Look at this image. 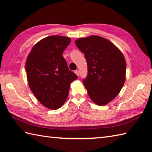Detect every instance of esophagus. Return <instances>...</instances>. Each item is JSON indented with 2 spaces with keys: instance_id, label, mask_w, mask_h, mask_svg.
<instances>
[{
  "instance_id": "obj_1",
  "label": "esophagus",
  "mask_w": 152,
  "mask_h": 152,
  "mask_svg": "<svg viewBox=\"0 0 152 152\" xmlns=\"http://www.w3.org/2000/svg\"><path fill=\"white\" fill-rule=\"evenodd\" d=\"M75 74H76L77 76H79V75H80V72H79V70H76V71H75Z\"/></svg>"
}]
</instances>
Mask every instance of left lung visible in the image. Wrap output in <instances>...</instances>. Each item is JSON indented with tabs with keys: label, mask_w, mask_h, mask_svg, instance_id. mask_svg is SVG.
Masks as SVG:
<instances>
[{
	"label": "left lung",
	"mask_w": 152,
	"mask_h": 152,
	"mask_svg": "<svg viewBox=\"0 0 152 152\" xmlns=\"http://www.w3.org/2000/svg\"><path fill=\"white\" fill-rule=\"evenodd\" d=\"M75 44L84 53L88 63V76L83 83L90 99L97 105L107 104L124 85V54L110 41L95 35L78 38Z\"/></svg>",
	"instance_id": "8db88e82"
}]
</instances>
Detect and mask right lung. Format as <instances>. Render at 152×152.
<instances>
[{
    "label": "right lung",
    "mask_w": 152,
    "mask_h": 152,
    "mask_svg": "<svg viewBox=\"0 0 152 152\" xmlns=\"http://www.w3.org/2000/svg\"><path fill=\"white\" fill-rule=\"evenodd\" d=\"M66 37L52 35L34 45L25 63L28 86L42 104L51 110L65 102L70 85L77 76L69 69L62 56L70 43Z\"/></svg>",
    "instance_id": "obj_1"
}]
</instances>
